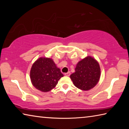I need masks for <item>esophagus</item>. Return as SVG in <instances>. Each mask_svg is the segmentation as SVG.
Here are the masks:
<instances>
[{
	"mask_svg": "<svg viewBox=\"0 0 129 129\" xmlns=\"http://www.w3.org/2000/svg\"><path fill=\"white\" fill-rule=\"evenodd\" d=\"M64 75L66 76H69L70 75H71V72H68L65 73L64 74Z\"/></svg>",
	"mask_w": 129,
	"mask_h": 129,
	"instance_id": "1",
	"label": "esophagus"
}]
</instances>
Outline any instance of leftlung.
Masks as SVG:
<instances>
[{"mask_svg":"<svg viewBox=\"0 0 129 129\" xmlns=\"http://www.w3.org/2000/svg\"><path fill=\"white\" fill-rule=\"evenodd\" d=\"M101 69L97 61L87 56L76 65L75 72L70 76L75 86L82 90H89L99 82Z\"/></svg>","mask_w":129,"mask_h":129,"instance_id":"1","label":"left lung"}]
</instances>
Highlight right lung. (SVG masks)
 <instances>
[{
    "label": "right lung",
    "instance_id": "obj_1",
    "mask_svg": "<svg viewBox=\"0 0 129 129\" xmlns=\"http://www.w3.org/2000/svg\"><path fill=\"white\" fill-rule=\"evenodd\" d=\"M64 75L51 58L40 57L32 65L30 78L35 88L43 92L53 89Z\"/></svg>",
    "mask_w": 129,
    "mask_h": 129
}]
</instances>
